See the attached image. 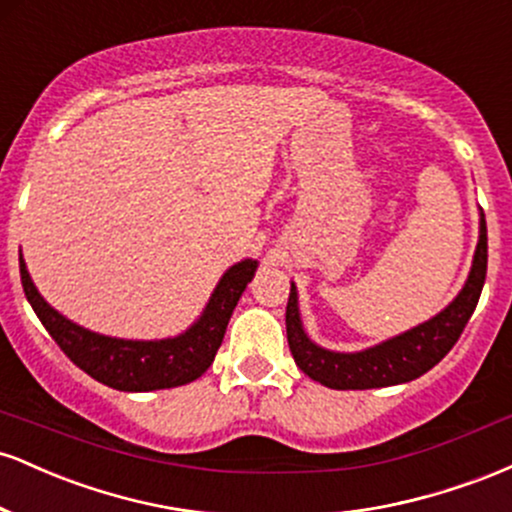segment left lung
<instances>
[{"label": "left lung", "instance_id": "1", "mask_svg": "<svg viewBox=\"0 0 512 512\" xmlns=\"http://www.w3.org/2000/svg\"><path fill=\"white\" fill-rule=\"evenodd\" d=\"M486 250H489L486 219L481 214L472 269L455 301L440 310L436 317L411 327L399 337L370 346V349L354 351V354L322 349L305 334L301 310H298V291L291 284L289 305H286V337H289L293 361L308 378L332 390H370V387L399 385L428 373L455 346L477 308L486 281V262H489Z\"/></svg>", "mask_w": 512, "mask_h": 512}]
</instances>
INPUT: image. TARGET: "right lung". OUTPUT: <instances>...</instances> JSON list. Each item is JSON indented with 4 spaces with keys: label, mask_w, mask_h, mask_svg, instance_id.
I'll use <instances>...</instances> for the list:
<instances>
[{
    "label": "right lung",
    "mask_w": 512,
    "mask_h": 512,
    "mask_svg": "<svg viewBox=\"0 0 512 512\" xmlns=\"http://www.w3.org/2000/svg\"><path fill=\"white\" fill-rule=\"evenodd\" d=\"M21 284L28 303L40 317L45 330L57 346L98 383L122 392H151L166 387L187 385L197 380L214 361L223 342L228 320L243 296L245 286L255 276L257 260L233 264L211 293L207 308L190 330L178 337L137 342V339H117L91 332L57 313L35 289L26 262L19 255Z\"/></svg>",
    "instance_id": "1"
}]
</instances>
